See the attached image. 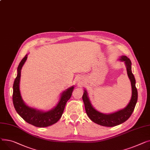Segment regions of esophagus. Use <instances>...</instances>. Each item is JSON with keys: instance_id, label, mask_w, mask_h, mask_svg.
Wrapping results in <instances>:
<instances>
[{"instance_id": "34e87169", "label": "esophagus", "mask_w": 150, "mask_h": 150, "mask_svg": "<svg viewBox=\"0 0 150 150\" xmlns=\"http://www.w3.org/2000/svg\"><path fill=\"white\" fill-rule=\"evenodd\" d=\"M78 83H81V79H79V80H78Z\"/></svg>"}]
</instances>
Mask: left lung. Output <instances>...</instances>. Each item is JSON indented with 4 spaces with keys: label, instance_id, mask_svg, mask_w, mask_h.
<instances>
[{
    "label": "left lung",
    "instance_id": "left-lung-1",
    "mask_svg": "<svg viewBox=\"0 0 150 150\" xmlns=\"http://www.w3.org/2000/svg\"><path fill=\"white\" fill-rule=\"evenodd\" d=\"M119 60L124 62L127 74L131 84V98L126 107L110 114L101 112L93 107L86 90H83L84 93L83 94L82 99L88 116L96 124L104 127H112L120 125L127 120L131 116V114L133 113L137 101V90L136 87L135 78L131 71V62L129 59L125 56H120Z\"/></svg>",
    "mask_w": 150,
    "mask_h": 150
}]
</instances>
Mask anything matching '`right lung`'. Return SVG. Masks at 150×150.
Returning <instances> with one entry per match:
<instances>
[{
    "label": "right lung",
    "instance_id": "add662e5",
    "mask_svg": "<svg viewBox=\"0 0 150 150\" xmlns=\"http://www.w3.org/2000/svg\"><path fill=\"white\" fill-rule=\"evenodd\" d=\"M27 56L28 54L25 55L17 67V74L13 84L14 107L19 115L28 124L37 127H49L56 124L62 117L66 103L72 95L74 85L68 88L61 93L57 105L51 110L42 111L28 106L22 98L19 86L21 69L27 59Z\"/></svg>",
    "mask_w": 150,
    "mask_h": 150
}]
</instances>
